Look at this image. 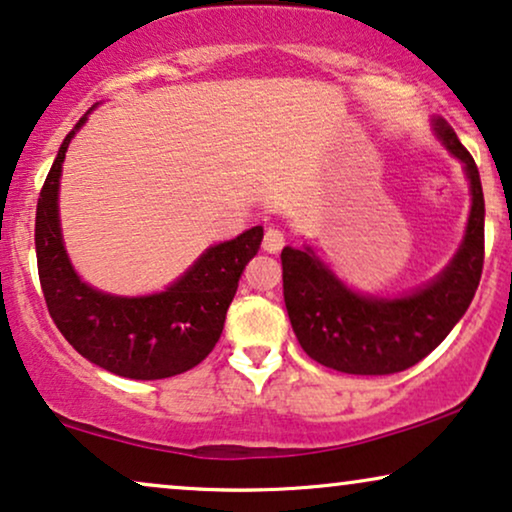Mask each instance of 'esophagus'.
I'll use <instances>...</instances> for the list:
<instances>
[{
    "instance_id": "obj_1",
    "label": "esophagus",
    "mask_w": 512,
    "mask_h": 512,
    "mask_svg": "<svg viewBox=\"0 0 512 512\" xmlns=\"http://www.w3.org/2000/svg\"><path fill=\"white\" fill-rule=\"evenodd\" d=\"M284 247V232L275 225L265 228V237H263V249L270 251V254H277Z\"/></svg>"
}]
</instances>
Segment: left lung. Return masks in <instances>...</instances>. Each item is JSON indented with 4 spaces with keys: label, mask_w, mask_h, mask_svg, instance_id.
Masks as SVG:
<instances>
[{
    "label": "left lung",
    "mask_w": 512,
    "mask_h": 512,
    "mask_svg": "<svg viewBox=\"0 0 512 512\" xmlns=\"http://www.w3.org/2000/svg\"><path fill=\"white\" fill-rule=\"evenodd\" d=\"M454 157L466 164L473 192L466 240L447 270L404 298L350 291L310 249H282L284 303L301 348L324 367L360 376H386L433 353L473 301L484 263V195L480 171L454 129L435 119Z\"/></svg>",
    "instance_id": "left-lung-1"
}]
</instances>
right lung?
Listing matches in <instances>:
<instances>
[{"mask_svg": "<svg viewBox=\"0 0 512 512\" xmlns=\"http://www.w3.org/2000/svg\"><path fill=\"white\" fill-rule=\"evenodd\" d=\"M75 129L53 159L37 199L35 249L39 284L53 324L79 355L136 381L183 374L207 357L223 331L237 282L263 240L256 225L216 244L162 294L119 298L86 287L72 270L58 225V178Z\"/></svg>", "mask_w": 512, "mask_h": 512, "instance_id": "right-lung-1", "label": "right lung"}]
</instances>
